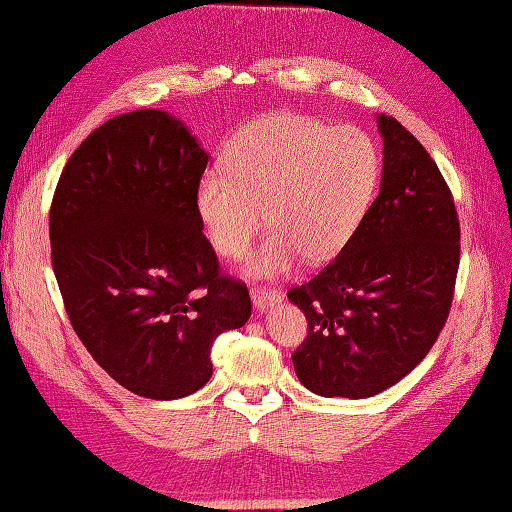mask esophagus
Here are the masks:
<instances>
[{
	"label": "esophagus",
	"instance_id": "1",
	"mask_svg": "<svg viewBox=\"0 0 512 512\" xmlns=\"http://www.w3.org/2000/svg\"><path fill=\"white\" fill-rule=\"evenodd\" d=\"M249 294H252V301H254L258 312H265L269 305H274V303L281 301V292H276V289L252 287V289H249Z\"/></svg>",
	"mask_w": 512,
	"mask_h": 512
}]
</instances>
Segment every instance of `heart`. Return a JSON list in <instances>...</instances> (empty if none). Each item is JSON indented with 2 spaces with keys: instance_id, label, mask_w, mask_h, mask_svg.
<instances>
[{
  "instance_id": "b5f03b06",
  "label": "heart",
  "mask_w": 512,
  "mask_h": 512,
  "mask_svg": "<svg viewBox=\"0 0 512 512\" xmlns=\"http://www.w3.org/2000/svg\"><path fill=\"white\" fill-rule=\"evenodd\" d=\"M379 151L356 127L330 129L310 115H260L227 151V171L202 176L196 207L218 254L236 258L267 223L245 260L258 278L287 274L303 256L334 258L350 243L379 187Z\"/></svg>"
}]
</instances>
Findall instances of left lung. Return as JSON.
Returning <instances> with one entry per match:
<instances>
[{
	"label": "left lung",
	"mask_w": 512,
	"mask_h": 512,
	"mask_svg": "<svg viewBox=\"0 0 512 512\" xmlns=\"http://www.w3.org/2000/svg\"><path fill=\"white\" fill-rule=\"evenodd\" d=\"M381 189L323 272L289 289L310 332L292 354L318 397L368 399L426 359L446 325L459 269V218L430 153L401 122L376 115Z\"/></svg>",
	"instance_id": "8db88e82"
}]
</instances>
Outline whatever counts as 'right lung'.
I'll use <instances>...</instances> for the list:
<instances>
[{
    "label": "right lung",
    "instance_id": "obj_1",
    "mask_svg": "<svg viewBox=\"0 0 512 512\" xmlns=\"http://www.w3.org/2000/svg\"><path fill=\"white\" fill-rule=\"evenodd\" d=\"M207 160L176 115L131 111L73 151L53 196V272L73 330L144 399L200 390L216 336L252 316L247 287L218 274L202 234Z\"/></svg>",
    "mask_w": 512,
    "mask_h": 512
}]
</instances>
